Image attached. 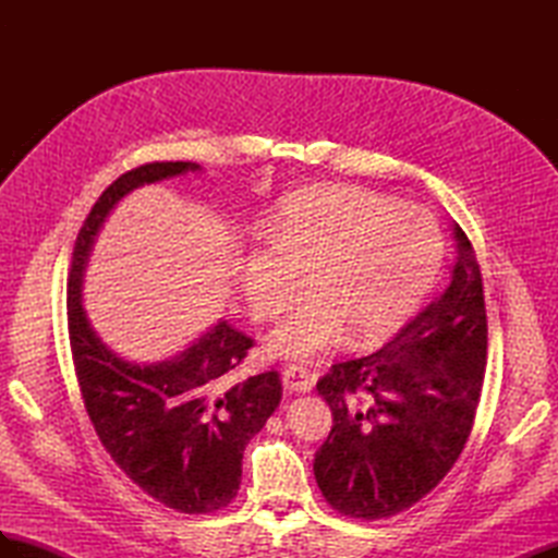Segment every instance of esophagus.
<instances>
[{
    "mask_svg": "<svg viewBox=\"0 0 558 558\" xmlns=\"http://www.w3.org/2000/svg\"><path fill=\"white\" fill-rule=\"evenodd\" d=\"M281 381L283 386L289 388L293 393H310L312 391V375L307 373L305 367H298V365H289L281 373Z\"/></svg>",
    "mask_w": 558,
    "mask_h": 558,
    "instance_id": "obj_1",
    "label": "esophagus"
}]
</instances>
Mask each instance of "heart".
Returning a JSON list of instances; mask_svg holds the SVG:
<instances>
[{"label":"heart","instance_id":"1","mask_svg":"<svg viewBox=\"0 0 558 558\" xmlns=\"http://www.w3.org/2000/svg\"><path fill=\"white\" fill-rule=\"evenodd\" d=\"M269 244L238 265L246 307L272 320L293 305L307 279L312 298L269 337V349L312 361L349 332L356 344L393 332L424 298L442 260L435 216L410 202L318 185L281 202Z\"/></svg>","mask_w":558,"mask_h":558}]
</instances>
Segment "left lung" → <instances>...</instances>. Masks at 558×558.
Returning a JSON list of instances; mask_svg holds the SVG:
<instances>
[{
    "instance_id": "8db88e82",
    "label": "left lung",
    "mask_w": 558,
    "mask_h": 558,
    "mask_svg": "<svg viewBox=\"0 0 558 558\" xmlns=\"http://www.w3.org/2000/svg\"><path fill=\"white\" fill-rule=\"evenodd\" d=\"M437 298L379 351L335 363L316 384L332 428L314 459L330 508L365 521L410 510L445 480L475 421L486 365L480 263L461 226Z\"/></svg>"
}]
</instances>
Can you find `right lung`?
I'll list each match as a JSON object with an SVG mask.
<instances>
[{"mask_svg":"<svg viewBox=\"0 0 558 558\" xmlns=\"http://www.w3.org/2000/svg\"><path fill=\"white\" fill-rule=\"evenodd\" d=\"M199 170L195 162H146L99 195L74 242L66 326L81 398L99 442L144 494L183 514L228 508L242 484V456L281 402L277 369L234 377L251 337L228 320L179 356L137 365L99 340L81 307V281L109 211L144 183Z\"/></svg>","mask_w":558,"mask_h":558,"instance_id":"right-lung-1","label":"right lung"}]
</instances>
